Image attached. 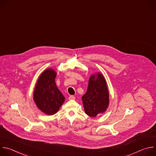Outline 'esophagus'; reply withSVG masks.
<instances>
[{
	"mask_svg": "<svg viewBox=\"0 0 156 156\" xmlns=\"http://www.w3.org/2000/svg\"><path fill=\"white\" fill-rule=\"evenodd\" d=\"M69 100H74V99H75V97L74 96H69Z\"/></svg>",
	"mask_w": 156,
	"mask_h": 156,
	"instance_id": "1",
	"label": "esophagus"
}]
</instances>
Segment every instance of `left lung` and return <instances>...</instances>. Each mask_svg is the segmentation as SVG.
<instances>
[{"mask_svg": "<svg viewBox=\"0 0 156 156\" xmlns=\"http://www.w3.org/2000/svg\"><path fill=\"white\" fill-rule=\"evenodd\" d=\"M82 101L85 113L91 117L106 111L109 104V93L106 80L101 73L91 75Z\"/></svg>", "mask_w": 156, "mask_h": 156, "instance_id": "obj_1", "label": "left lung"}]
</instances>
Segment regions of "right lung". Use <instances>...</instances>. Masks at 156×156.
Listing matches in <instances>:
<instances>
[{
  "label": "right lung",
  "mask_w": 156,
  "mask_h": 156,
  "mask_svg": "<svg viewBox=\"0 0 156 156\" xmlns=\"http://www.w3.org/2000/svg\"><path fill=\"white\" fill-rule=\"evenodd\" d=\"M56 75V72L52 69L44 70L39 76L33 91L37 107L48 115L57 113L65 101V97L55 84Z\"/></svg>",
  "instance_id": "1"
}]
</instances>
